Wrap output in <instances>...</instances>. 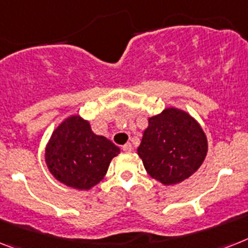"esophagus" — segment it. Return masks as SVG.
<instances>
[{"label": "esophagus", "mask_w": 248, "mask_h": 248, "mask_svg": "<svg viewBox=\"0 0 248 248\" xmlns=\"http://www.w3.org/2000/svg\"><path fill=\"white\" fill-rule=\"evenodd\" d=\"M122 149H124V152H131L132 150V145L130 144V142H127V144H124V146H122Z\"/></svg>", "instance_id": "34e87169"}]
</instances>
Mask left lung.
Wrapping results in <instances>:
<instances>
[{
    "instance_id": "1",
    "label": "left lung",
    "mask_w": 248,
    "mask_h": 248,
    "mask_svg": "<svg viewBox=\"0 0 248 248\" xmlns=\"http://www.w3.org/2000/svg\"><path fill=\"white\" fill-rule=\"evenodd\" d=\"M208 153V140L190 114L168 108L149 118L138 149L146 172L163 185L182 182L194 174Z\"/></svg>"
}]
</instances>
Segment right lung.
<instances>
[{
    "mask_svg": "<svg viewBox=\"0 0 248 248\" xmlns=\"http://www.w3.org/2000/svg\"><path fill=\"white\" fill-rule=\"evenodd\" d=\"M117 148L92 131L88 121L72 116L52 135L46 150L49 172L60 182L78 190H89L103 180Z\"/></svg>",
    "mask_w": 248,
    "mask_h": 248,
    "instance_id": "add662e5",
    "label": "right lung"
}]
</instances>
